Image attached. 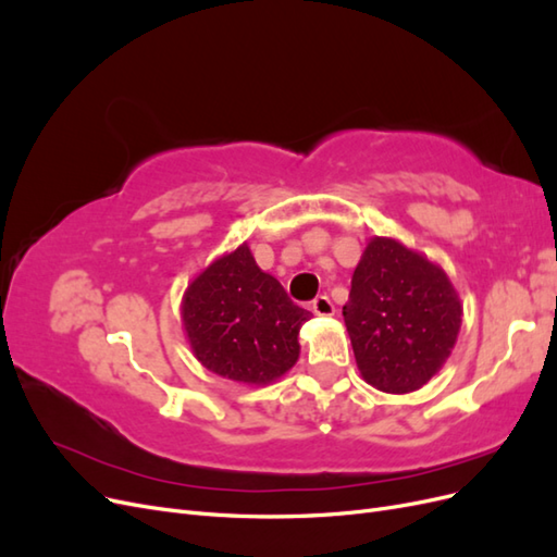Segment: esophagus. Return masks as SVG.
Instances as JSON below:
<instances>
[{
  "label": "esophagus",
  "instance_id": "obj_1",
  "mask_svg": "<svg viewBox=\"0 0 557 557\" xmlns=\"http://www.w3.org/2000/svg\"><path fill=\"white\" fill-rule=\"evenodd\" d=\"M311 309H313V313H318V315H332V313H334V305H332V299H330L327 295H318V297L311 301Z\"/></svg>",
  "mask_w": 557,
  "mask_h": 557
}]
</instances>
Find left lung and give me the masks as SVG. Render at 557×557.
<instances>
[{
	"label": "left lung",
	"instance_id": "obj_1",
	"mask_svg": "<svg viewBox=\"0 0 557 557\" xmlns=\"http://www.w3.org/2000/svg\"><path fill=\"white\" fill-rule=\"evenodd\" d=\"M344 323L362 379L401 395L425 385L448 360L462 307L440 264L374 237L352 272Z\"/></svg>",
	"mask_w": 557,
	"mask_h": 557
}]
</instances>
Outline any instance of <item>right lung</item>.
I'll return each instance as SVG.
<instances>
[{"mask_svg": "<svg viewBox=\"0 0 557 557\" xmlns=\"http://www.w3.org/2000/svg\"><path fill=\"white\" fill-rule=\"evenodd\" d=\"M181 315L195 358L209 372L248 385L288 372L299 358V327L311 318L262 272L246 244L188 285Z\"/></svg>", "mask_w": 557, "mask_h": 557, "instance_id": "1", "label": "right lung"}]
</instances>
